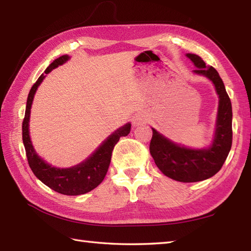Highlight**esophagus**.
Listing matches in <instances>:
<instances>
[{
  "instance_id": "esophagus-1",
  "label": "esophagus",
  "mask_w": 251,
  "mask_h": 251,
  "mask_svg": "<svg viewBox=\"0 0 251 251\" xmlns=\"http://www.w3.org/2000/svg\"><path fill=\"white\" fill-rule=\"evenodd\" d=\"M149 115L146 113V112H139L137 113L134 117H132V125L138 126V125H142L146 124V123L149 122Z\"/></svg>"
}]
</instances>
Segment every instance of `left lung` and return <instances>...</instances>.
<instances>
[{"instance_id": "left-lung-1", "label": "left lung", "mask_w": 251, "mask_h": 251, "mask_svg": "<svg viewBox=\"0 0 251 251\" xmlns=\"http://www.w3.org/2000/svg\"><path fill=\"white\" fill-rule=\"evenodd\" d=\"M197 68L195 73L214 83L219 95L217 129L212 146L206 150H192L169 141L153 129L150 153L161 172L180 182H197L215 176L222 168L232 147V104L225 84L215 68L206 67L200 56L186 54Z\"/></svg>"}]
</instances>
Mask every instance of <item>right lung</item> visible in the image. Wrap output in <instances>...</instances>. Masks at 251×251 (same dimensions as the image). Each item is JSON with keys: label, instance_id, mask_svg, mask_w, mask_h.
<instances>
[{"label": "right lung", "instance_id": "obj_1", "mask_svg": "<svg viewBox=\"0 0 251 251\" xmlns=\"http://www.w3.org/2000/svg\"><path fill=\"white\" fill-rule=\"evenodd\" d=\"M69 59V56L63 55L52 61L45 70L47 74L52 69L62 65ZM44 76L41 75L33 84L26 100L25 119L23 121V141L25 149V155L28 158L29 166L32 172L42 182L49 188L65 195H79L94 190L102 182L110 166L112 151L119 142L121 137H125L130 132V124H126L122 128L112 134L92 156L82 164L72 168L60 169L52 167L37 156L30 140L29 136V117L32 101H33L36 88Z\"/></svg>", "mask_w": 251, "mask_h": 251}]
</instances>
